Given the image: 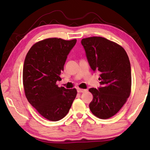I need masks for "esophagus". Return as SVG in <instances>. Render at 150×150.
I'll return each mask as SVG.
<instances>
[{
	"label": "esophagus",
	"instance_id": "1",
	"mask_svg": "<svg viewBox=\"0 0 150 150\" xmlns=\"http://www.w3.org/2000/svg\"><path fill=\"white\" fill-rule=\"evenodd\" d=\"M87 91V90L86 89H82V88H77V92L78 93H84V92H86Z\"/></svg>",
	"mask_w": 150,
	"mask_h": 150
}]
</instances>
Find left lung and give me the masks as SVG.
<instances>
[{
    "mask_svg": "<svg viewBox=\"0 0 150 150\" xmlns=\"http://www.w3.org/2000/svg\"><path fill=\"white\" fill-rule=\"evenodd\" d=\"M86 57L94 72H100L97 89L91 88L93 99L91 111L101 119H107L120 110L131 91V66L122 47L102 37L81 40Z\"/></svg>",
    "mask_w": 150,
    "mask_h": 150,
    "instance_id": "1",
    "label": "left lung"
}]
</instances>
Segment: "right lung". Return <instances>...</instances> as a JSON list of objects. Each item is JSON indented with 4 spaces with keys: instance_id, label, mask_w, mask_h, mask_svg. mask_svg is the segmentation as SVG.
<instances>
[{
    "instance_id": "1",
    "label": "right lung",
    "mask_w": 150,
    "mask_h": 150,
    "mask_svg": "<svg viewBox=\"0 0 150 150\" xmlns=\"http://www.w3.org/2000/svg\"><path fill=\"white\" fill-rule=\"evenodd\" d=\"M77 40L48 38L33 45L25 58L23 85L33 107L51 121H58L69 112L77 90L56 85L71 50Z\"/></svg>"
}]
</instances>
